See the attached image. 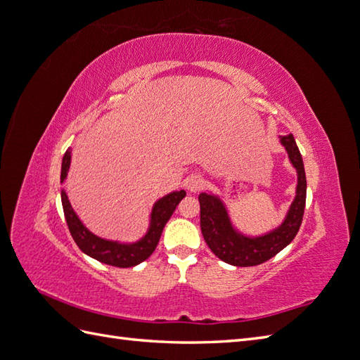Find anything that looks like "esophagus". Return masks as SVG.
I'll list each match as a JSON object with an SVG mask.
<instances>
[{"mask_svg": "<svg viewBox=\"0 0 360 360\" xmlns=\"http://www.w3.org/2000/svg\"><path fill=\"white\" fill-rule=\"evenodd\" d=\"M204 186V179L199 176V174H191L186 179V188L190 191V193H196Z\"/></svg>", "mask_w": 360, "mask_h": 360, "instance_id": "esophagus-1", "label": "esophagus"}]
</instances>
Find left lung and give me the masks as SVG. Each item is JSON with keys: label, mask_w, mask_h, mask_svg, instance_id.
<instances>
[{"label": "left lung", "mask_w": 360, "mask_h": 360, "mask_svg": "<svg viewBox=\"0 0 360 360\" xmlns=\"http://www.w3.org/2000/svg\"><path fill=\"white\" fill-rule=\"evenodd\" d=\"M281 144L285 147L290 162L297 172L296 196L290 205V210L279 227L265 233L262 236H245L236 231L230 221L222 200L212 193H200V230L212 252L221 261L235 266H253L264 264L281 250L285 248L297 235L304 218V208L307 199V178L304 161L295 136H281Z\"/></svg>", "instance_id": "1"}]
</instances>
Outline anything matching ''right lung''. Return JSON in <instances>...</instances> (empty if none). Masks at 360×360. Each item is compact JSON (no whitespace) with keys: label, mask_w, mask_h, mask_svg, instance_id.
Segmentation results:
<instances>
[{"label":"right lung","mask_w":360,"mask_h":360,"mask_svg":"<svg viewBox=\"0 0 360 360\" xmlns=\"http://www.w3.org/2000/svg\"><path fill=\"white\" fill-rule=\"evenodd\" d=\"M72 161V148H67V152L63 156L61 164V184L65 181L67 173H69V167ZM186 196V191L178 190L172 191V193L165 195L164 198L158 199L153 208L152 214H150V225L147 233L136 242H118V240H108L104 238H99L94 235L84 224L81 222L78 214L75 213L72 208L69 198H67L64 188H61V202L67 225H69L70 235L73 240L82 253L96 259V261L120 266V269H129V266H135L155 252V248L160 242L162 235V230L165 227L167 221L170 219L174 208L181 202L182 198Z\"/></svg>","instance_id":"right-lung-1"}]
</instances>
